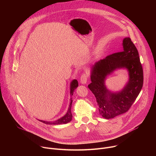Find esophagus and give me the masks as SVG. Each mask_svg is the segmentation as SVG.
I'll use <instances>...</instances> for the list:
<instances>
[{
    "instance_id": "34e87169",
    "label": "esophagus",
    "mask_w": 156,
    "mask_h": 156,
    "mask_svg": "<svg viewBox=\"0 0 156 156\" xmlns=\"http://www.w3.org/2000/svg\"><path fill=\"white\" fill-rule=\"evenodd\" d=\"M87 75L85 73H83L81 76V78H80V82L82 83V84H86L87 83Z\"/></svg>"
}]
</instances>
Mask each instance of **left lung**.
Instances as JSON below:
<instances>
[{
	"label": "left lung",
	"instance_id": "8db88e82",
	"mask_svg": "<svg viewBox=\"0 0 156 156\" xmlns=\"http://www.w3.org/2000/svg\"><path fill=\"white\" fill-rule=\"evenodd\" d=\"M122 51L113 53L95 63L91 69L89 89L94 94L100 115L110 119L126 112L131 107L144 83V72L139 52L130 37L123 41ZM126 68L129 81L120 92L111 93L106 88V76L116 69Z\"/></svg>",
	"mask_w": 156,
	"mask_h": 156
}]
</instances>
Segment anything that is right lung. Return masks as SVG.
Wrapping results in <instances>:
<instances>
[{
  "label": "right lung",
  "mask_w": 156,
  "mask_h": 156,
  "mask_svg": "<svg viewBox=\"0 0 156 156\" xmlns=\"http://www.w3.org/2000/svg\"><path fill=\"white\" fill-rule=\"evenodd\" d=\"M78 86V83L76 80H73L70 83V95L71 96L73 95L74 90L76 89ZM72 104V100L71 98L70 101V105H69V107L67 113L66 114V115L60 118L59 119H58L56 121H53V122H45V121H43V120H39V121L45 124H47V125H61V124H66V123L70 122L72 119V112H71Z\"/></svg>",
  "instance_id": "1"
}]
</instances>
